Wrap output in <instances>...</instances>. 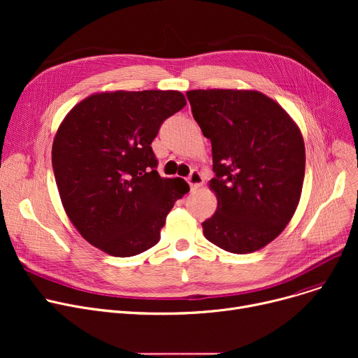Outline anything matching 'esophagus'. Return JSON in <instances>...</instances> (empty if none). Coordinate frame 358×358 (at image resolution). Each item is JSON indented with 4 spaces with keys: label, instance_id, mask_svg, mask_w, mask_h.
Here are the masks:
<instances>
[{
    "label": "esophagus",
    "instance_id": "34e87169",
    "mask_svg": "<svg viewBox=\"0 0 358 358\" xmlns=\"http://www.w3.org/2000/svg\"><path fill=\"white\" fill-rule=\"evenodd\" d=\"M187 181H189L192 189H199V187H201L203 182H204V177L201 176L200 171H197V169H193L192 174L189 176V178H187Z\"/></svg>",
    "mask_w": 358,
    "mask_h": 358
}]
</instances>
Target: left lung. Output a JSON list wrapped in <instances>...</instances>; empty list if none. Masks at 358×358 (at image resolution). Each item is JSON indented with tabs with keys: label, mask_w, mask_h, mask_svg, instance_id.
Segmentation results:
<instances>
[{
	"label": "left lung",
	"mask_w": 358,
	"mask_h": 358,
	"mask_svg": "<svg viewBox=\"0 0 358 358\" xmlns=\"http://www.w3.org/2000/svg\"><path fill=\"white\" fill-rule=\"evenodd\" d=\"M193 117L210 139L217 199L201 227L234 254L264 248L285 231L302 196V131L277 101L257 90L187 91Z\"/></svg>",
	"instance_id": "obj_1"
}]
</instances>
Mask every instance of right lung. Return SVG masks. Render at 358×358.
I'll return each instance as SVG.
<instances>
[{
  "label": "right lung",
  "mask_w": 358,
  "mask_h": 358,
  "mask_svg": "<svg viewBox=\"0 0 358 358\" xmlns=\"http://www.w3.org/2000/svg\"><path fill=\"white\" fill-rule=\"evenodd\" d=\"M187 104L176 90L101 91L75 104L52 145V165L66 216L92 247L113 257L157 245L182 178L155 169L150 143L162 122Z\"/></svg>",
  "instance_id": "right-lung-1"
}]
</instances>
